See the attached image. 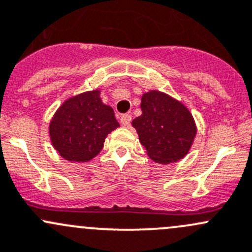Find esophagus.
Listing matches in <instances>:
<instances>
[{
  "label": "esophagus",
  "instance_id": "1",
  "mask_svg": "<svg viewBox=\"0 0 252 252\" xmlns=\"http://www.w3.org/2000/svg\"><path fill=\"white\" fill-rule=\"evenodd\" d=\"M130 122H131V116L129 115V113H126V115H123L121 117V123H122V126H128L129 124H130Z\"/></svg>",
  "mask_w": 252,
  "mask_h": 252
}]
</instances>
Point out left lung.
Returning a JSON list of instances; mask_svg holds the SVG:
<instances>
[{"instance_id": "1", "label": "left lung", "mask_w": 252, "mask_h": 252, "mask_svg": "<svg viewBox=\"0 0 252 252\" xmlns=\"http://www.w3.org/2000/svg\"><path fill=\"white\" fill-rule=\"evenodd\" d=\"M141 111L142 115L131 124L151 159L168 164L184 158L197 133L189 111L157 91L142 95Z\"/></svg>"}]
</instances>
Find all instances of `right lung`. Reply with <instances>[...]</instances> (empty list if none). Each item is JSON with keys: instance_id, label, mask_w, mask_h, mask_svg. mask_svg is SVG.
I'll return each instance as SVG.
<instances>
[{"instance_id": "add662e5", "label": "right lung", "mask_w": 252, "mask_h": 252, "mask_svg": "<svg viewBox=\"0 0 252 252\" xmlns=\"http://www.w3.org/2000/svg\"><path fill=\"white\" fill-rule=\"evenodd\" d=\"M118 126L112 107L102 104L99 91H93L60 106L50 122L49 135L66 160L88 161L99 155L106 136Z\"/></svg>"}]
</instances>
